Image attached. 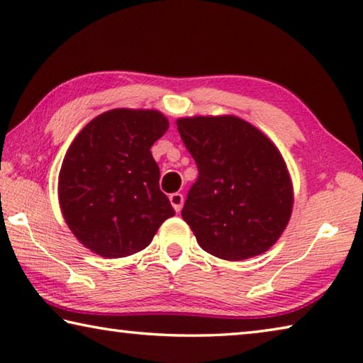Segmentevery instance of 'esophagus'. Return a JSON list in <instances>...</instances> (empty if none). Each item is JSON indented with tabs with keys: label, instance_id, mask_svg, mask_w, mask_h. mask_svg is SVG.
<instances>
[{
	"label": "esophagus",
	"instance_id": "esophagus-1",
	"mask_svg": "<svg viewBox=\"0 0 363 363\" xmlns=\"http://www.w3.org/2000/svg\"><path fill=\"white\" fill-rule=\"evenodd\" d=\"M169 199H170V204L175 209V212H180L182 207H183V194L182 193H172L169 196Z\"/></svg>",
	"mask_w": 363,
	"mask_h": 363
}]
</instances>
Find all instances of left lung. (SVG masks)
<instances>
[{"label": "left lung", "instance_id": "left-lung-1", "mask_svg": "<svg viewBox=\"0 0 363 363\" xmlns=\"http://www.w3.org/2000/svg\"><path fill=\"white\" fill-rule=\"evenodd\" d=\"M177 127L198 167L182 217L199 246L225 260L265 252L293 209L281 154L264 133L233 116L178 118Z\"/></svg>", "mask_w": 363, "mask_h": 363}]
</instances>
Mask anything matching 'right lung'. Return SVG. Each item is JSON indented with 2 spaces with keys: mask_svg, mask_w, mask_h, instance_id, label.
Wrapping results in <instances>:
<instances>
[{
  "mask_svg": "<svg viewBox=\"0 0 363 363\" xmlns=\"http://www.w3.org/2000/svg\"><path fill=\"white\" fill-rule=\"evenodd\" d=\"M167 128L157 111L112 109L77 135L59 172V204L83 246L108 259L132 255L174 216L151 154Z\"/></svg>",
  "mask_w": 363,
  "mask_h": 363,
  "instance_id": "add662e5",
  "label": "right lung"
}]
</instances>
